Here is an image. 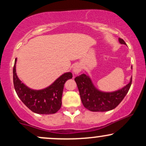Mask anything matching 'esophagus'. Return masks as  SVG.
<instances>
[{
  "mask_svg": "<svg viewBox=\"0 0 146 146\" xmlns=\"http://www.w3.org/2000/svg\"><path fill=\"white\" fill-rule=\"evenodd\" d=\"M82 71V66L80 64H75L73 68V72L75 74H78L80 71Z\"/></svg>",
  "mask_w": 146,
  "mask_h": 146,
  "instance_id": "obj_1",
  "label": "esophagus"
}]
</instances>
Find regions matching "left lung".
<instances>
[{"mask_svg":"<svg viewBox=\"0 0 146 146\" xmlns=\"http://www.w3.org/2000/svg\"><path fill=\"white\" fill-rule=\"evenodd\" d=\"M119 42L120 44L126 45L121 38H119ZM75 81L84 106L93 112H106L116 108L125 98L131 86L132 78L128 84L121 89L113 92H104L98 90L88 75L84 73L76 77Z\"/></svg>","mask_w":146,"mask_h":146,"instance_id":"1","label":"left lung"}]
</instances>
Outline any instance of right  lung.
<instances>
[{
    "mask_svg": "<svg viewBox=\"0 0 146 146\" xmlns=\"http://www.w3.org/2000/svg\"><path fill=\"white\" fill-rule=\"evenodd\" d=\"M16 62L17 58L15 60L13 68V80L18 98L33 113L49 115L58 112L62 106L64 85L68 80L73 78L71 72L60 75L54 82L46 88L33 90L27 86L18 78L16 70Z\"/></svg>",
    "mask_w": 146,
    "mask_h": 146,
    "instance_id": "right-lung-1",
    "label": "right lung"
}]
</instances>
